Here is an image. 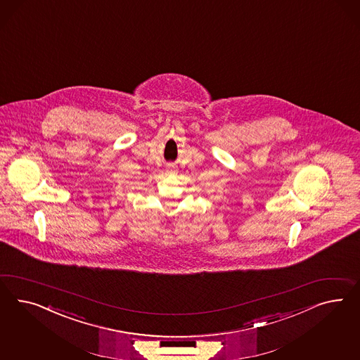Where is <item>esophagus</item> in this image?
<instances>
[{"instance_id": "1", "label": "esophagus", "mask_w": 360, "mask_h": 360, "mask_svg": "<svg viewBox=\"0 0 360 360\" xmlns=\"http://www.w3.org/2000/svg\"><path fill=\"white\" fill-rule=\"evenodd\" d=\"M169 169H170V166H169Z\"/></svg>"}]
</instances>
